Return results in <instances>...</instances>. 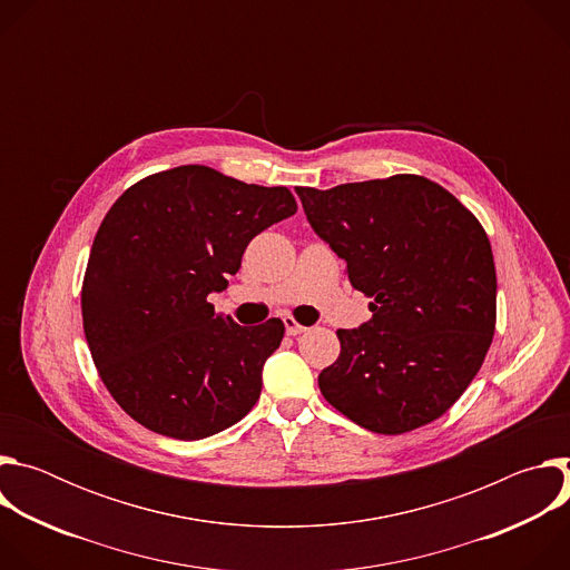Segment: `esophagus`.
I'll use <instances>...</instances> for the list:
<instances>
[{
	"mask_svg": "<svg viewBox=\"0 0 570 570\" xmlns=\"http://www.w3.org/2000/svg\"><path fill=\"white\" fill-rule=\"evenodd\" d=\"M284 327H286V334H288V336H299V334L306 332L304 324H299L293 315H286V317H284Z\"/></svg>",
	"mask_w": 570,
	"mask_h": 570,
	"instance_id": "34e87169",
	"label": "esophagus"
}]
</instances>
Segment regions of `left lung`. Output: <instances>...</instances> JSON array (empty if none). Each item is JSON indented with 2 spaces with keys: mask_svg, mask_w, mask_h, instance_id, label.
<instances>
[{
  "mask_svg": "<svg viewBox=\"0 0 570 570\" xmlns=\"http://www.w3.org/2000/svg\"><path fill=\"white\" fill-rule=\"evenodd\" d=\"M313 229L347 262L372 317L338 330L322 396L358 426L401 435L442 417L497 332V268L480 220L442 185L396 174L295 189Z\"/></svg>",
  "mask_w": 570,
  "mask_h": 570,
  "instance_id": "left-lung-1",
  "label": "left lung"
}]
</instances>
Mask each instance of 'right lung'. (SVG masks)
<instances>
[{"label":"right lung","instance_id":"obj_1","mask_svg":"<svg viewBox=\"0 0 570 570\" xmlns=\"http://www.w3.org/2000/svg\"><path fill=\"white\" fill-rule=\"evenodd\" d=\"M295 212L286 187L203 165L146 176L117 198L95 236L80 308L97 372L135 422L203 440L253 411L284 322L240 327L207 295L227 286L259 232Z\"/></svg>","mask_w":570,"mask_h":570}]
</instances>
